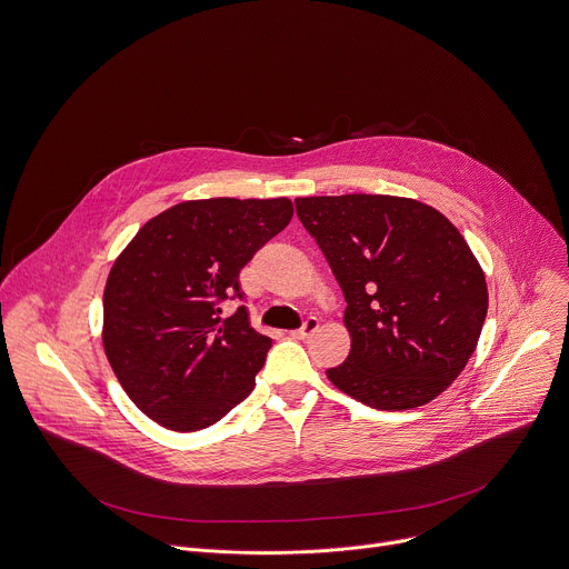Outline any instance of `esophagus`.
<instances>
[{"mask_svg":"<svg viewBox=\"0 0 569 569\" xmlns=\"http://www.w3.org/2000/svg\"><path fill=\"white\" fill-rule=\"evenodd\" d=\"M319 326H321V323H319V319L309 317V319L302 323V328H300V330H293V332H291V337H293V339H300V341H302V339H309L313 332L319 330Z\"/></svg>","mask_w":569,"mask_h":569,"instance_id":"1","label":"esophagus"}]
</instances>
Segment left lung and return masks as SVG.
Segmentation results:
<instances>
[{
  "label": "left lung",
  "mask_w": 569,
  "mask_h": 569,
  "mask_svg": "<svg viewBox=\"0 0 569 569\" xmlns=\"http://www.w3.org/2000/svg\"><path fill=\"white\" fill-rule=\"evenodd\" d=\"M296 214L346 296L350 355L328 380L382 411L443 393L472 357L488 311L483 271L438 210L402 197L296 199Z\"/></svg>",
  "instance_id": "obj_1"
}]
</instances>
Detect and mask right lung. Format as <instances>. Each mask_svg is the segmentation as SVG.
Instances as JSON below:
<instances>
[{"label": "right lung", "mask_w": 569, "mask_h": 569, "mask_svg": "<svg viewBox=\"0 0 569 569\" xmlns=\"http://www.w3.org/2000/svg\"><path fill=\"white\" fill-rule=\"evenodd\" d=\"M293 217L289 199L184 201L147 221L103 289V350L136 407L173 431L221 420L256 387L271 339L241 305L239 271Z\"/></svg>", "instance_id": "add662e5"}]
</instances>
